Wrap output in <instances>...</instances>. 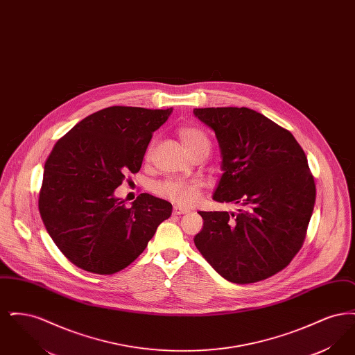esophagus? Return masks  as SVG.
<instances>
[{
  "mask_svg": "<svg viewBox=\"0 0 355 355\" xmlns=\"http://www.w3.org/2000/svg\"><path fill=\"white\" fill-rule=\"evenodd\" d=\"M173 211H174V214L180 216V214H186V213H189L190 210H187V209H185V207H181V206L175 205V206L173 207Z\"/></svg>",
  "mask_w": 355,
  "mask_h": 355,
  "instance_id": "34e87169",
  "label": "esophagus"
}]
</instances>
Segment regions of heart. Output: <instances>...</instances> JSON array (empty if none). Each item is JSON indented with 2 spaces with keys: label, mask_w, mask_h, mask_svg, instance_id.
Instances as JSON below:
<instances>
[{
  "label": "heart",
  "mask_w": 355,
  "mask_h": 355,
  "mask_svg": "<svg viewBox=\"0 0 355 355\" xmlns=\"http://www.w3.org/2000/svg\"><path fill=\"white\" fill-rule=\"evenodd\" d=\"M180 138L185 145L186 150L190 155L196 154H207L210 152V138L197 126H185L181 128ZM153 142L148 148V155L152 153ZM157 191L169 198L170 201L182 205V206H193L198 202L201 197V184L196 180H184V178H170L165 182L159 184Z\"/></svg>",
  "instance_id": "heart-1"
}]
</instances>
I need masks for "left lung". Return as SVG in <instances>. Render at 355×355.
Here are the masks:
<instances>
[{
  "label": "left lung",
  "instance_id": "left-lung-1",
  "mask_svg": "<svg viewBox=\"0 0 355 355\" xmlns=\"http://www.w3.org/2000/svg\"><path fill=\"white\" fill-rule=\"evenodd\" d=\"M220 145L223 174L217 202L238 213L198 211L194 243L225 279L254 284L285 269L304 245L315 184L302 148L288 130L248 107L194 109Z\"/></svg>",
  "mask_w": 355,
  "mask_h": 355
}]
</instances>
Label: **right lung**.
<instances>
[{
  "instance_id": "right-lung-1",
  "label": "right lung",
  "mask_w": 355,
  "mask_h": 355,
  "mask_svg": "<svg viewBox=\"0 0 355 355\" xmlns=\"http://www.w3.org/2000/svg\"><path fill=\"white\" fill-rule=\"evenodd\" d=\"M173 109L110 106L60 138L44 168L38 209L57 248L77 268L114 274L145 250L171 203L142 193L130 207L114 197L138 173L152 135Z\"/></svg>"
}]
</instances>
